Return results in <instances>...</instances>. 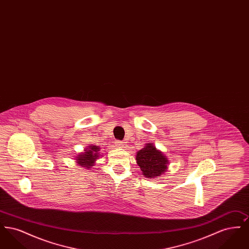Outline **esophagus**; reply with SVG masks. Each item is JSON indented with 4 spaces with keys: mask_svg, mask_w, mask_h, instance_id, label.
<instances>
[{
    "mask_svg": "<svg viewBox=\"0 0 249 249\" xmlns=\"http://www.w3.org/2000/svg\"><path fill=\"white\" fill-rule=\"evenodd\" d=\"M115 143H116V145L118 147H124L125 146V142H123V141H120V140H116Z\"/></svg>",
    "mask_w": 249,
    "mask_h": 249,
    "instance_id": "34e87169",
    "label": "esophagus"
}]
</instances>
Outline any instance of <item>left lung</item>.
<instances>
[{
  "label": "left lung",
  "mask_w": 249,
  "mask_h": 249,
  "mask_svg": "<svg viewBox=\"0 0 249 249\" xmlns=\"http://www.w3.org/2000/svg\"><path fill=\"white\" fill-rule=\"evenodd\" d=\"M136 161L142 175L147 178H157L167 170L168 160L152 143H147L136 154Z\"/></svg>",
  "instance_id": "8db88e82"
}]
</instances>
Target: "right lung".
Here are the masks:
<instances>
[{
  "mask_svg": "<svg viewBox=\"0 0 249 249\" xmlns=\"http://www.w3.org/2000/svg\"><path fill=\"white\" fill-rule=\"evenodd\" d=\"M99 151L100 147L96 145H90L88 147V149L85 150L82 154L78 155L76 158L77 163L80 166L86 167V169L91 168L93 166L95 160L99 158Z\"/></svg>",
  "mask_w": 249,
  "mask_h": 249,
  "instance_id": "1",
  "label": "right lung"
}]
</instances>
